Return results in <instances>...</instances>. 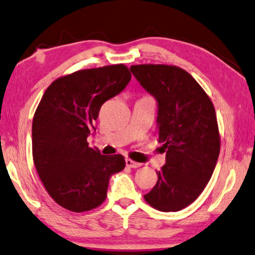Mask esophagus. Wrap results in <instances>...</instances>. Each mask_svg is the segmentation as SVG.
<instances>
[{
  "instance_id": "34e87169",
  "label": "esophagus",
  "mask_w": 255,
  "mask_h": 255,
  "mask_svg": "<svg viewBox=\"0 0 255 255\" xmlns=\"http://www.w3.org/2000/svg\"><path fill=\"white\" fill-rule=\"evenodd\" d=\"M125 163H127V166L130 167V168H138V167H140L142 165V163L135 162V161H133V160H131V159L125 160Z\"/></svg>"
}]
</instances>
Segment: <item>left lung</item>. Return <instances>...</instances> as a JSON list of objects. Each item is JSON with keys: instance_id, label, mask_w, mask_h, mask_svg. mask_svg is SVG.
<instances>
[{"instance_id": "1", "label": "left lung", "mask_w": 255, "mask_h": 255, "mask_svg": "<svg viewBox=\"0 0 255 255\" xmlns=\"http://www.w3.org/2000/svg\"><path fill=\"white\" fill-rule=\"evenodd\" d=\"M131 72L158 103V140L166 163L145 201L156 210L180 211L211 179L221 149L214 104L193 76L168 65H135Z\"/></svg>"}]
</instances>
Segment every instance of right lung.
<instances>
[{
  "label": "right lung",
  "mask_w": 255,
  "mask_h": 255,
  "mask_svg": "<svg viewBox=\"0 0 255 255\" xmlns=\"http://www.w3.org/2000/svg\"><path fill=\"white\" fill-rule=\"evenodd\" d=\"M131 80L124 65L82 69L59 78L41 97L32 122L33 162L45 189L62 208L89 211L106 200L110 177L124 169L121 154L88 146L102 104Z\"/></svg>",
  "instance_id": "obj_1"
}]
</instances>
